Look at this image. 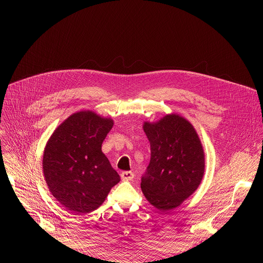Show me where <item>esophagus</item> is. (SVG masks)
I'll return each instance as SVG.
<instances>
[{"instance_id":"obj_1","label":"esophagus","mask_w":263,"mask_h":263,"mask_svg":"<svg viewBox=\"0 0 263 263\" xmlns=\"http://www.w3.org/2000/svg\"><path fill=\"white\" fill-rule=\"evenodd\" d=\"M120 177H121L122 180H124V181H130V180H132V179L134 178V174L132 172L126 171V172H122L120 174Z\"/></svg>"}]
</instances>
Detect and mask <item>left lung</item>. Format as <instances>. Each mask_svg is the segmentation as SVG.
I'll return each mask as SVG.
<instances>
[{
    "mask_svg": "<svg viewBox=\"0 0 263 263\" xmlns=\"http://www.w3.org/2000/svg\"><path fill=\"white\" fill-rule=\"evenodd\" d=\"M150 142V162L141 187L157 209L167 211L180 205L200 184L204 155L192 124L179 115H166L156 123L145 122Z\"/></svg>",
    "mask_w": 263,
    "mask_h": 263,
    "instance_id": "obj_1",
    "label": "left lung"
}]
</instances>
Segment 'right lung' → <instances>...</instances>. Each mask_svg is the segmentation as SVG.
I'll list each match as a JSON object with an SVG mask.
<instances>
[{
    "label": "right lung",
    "mask_w": 263,
    "mask_h": 263,
    "mask_svg": "<svg viewBox=\"0 0 263 263\" xmlns=\"http://www.w3.org/2000/svg\"><path fill=\"white\" fill-rule=\"evenodd\" d=\"M113 120L79 112L54 131L46 146L43 168L52 195L73 213H88L120 181L101 150Z\"/></svg>",
    "instance_id": "add662e5"
}]
</instances>
